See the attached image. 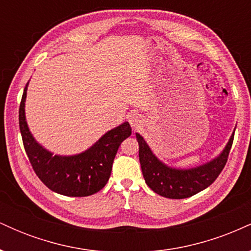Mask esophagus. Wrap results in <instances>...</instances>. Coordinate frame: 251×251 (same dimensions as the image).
<instances>
[{"mask_svg":"<svg viewBox=\"0 0 251 251\" xmlns=\"http://www.w3.org/2000/svg\"><path fill=\"white\" fill-rule=\"evenodd\" d=\"M128 120H129V124H131L132 127H134V128L139 127V125L142 124V119H140V117L138 116V114H131L128 118Z\"/></svg>","mask_w":251,"mask_h":251,"instance_id":"1","label":"esophagus"}]
</instances>
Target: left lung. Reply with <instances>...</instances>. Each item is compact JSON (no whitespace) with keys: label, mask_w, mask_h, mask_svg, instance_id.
<instances>
[{"label":"left lung","mask_w":251,"mask_h":251,"mask_svg":"<svg viewBox=\"0 0 251 251\" xmlns=\"http://www.w3.org/2000/svg\"><path fill=\"white\" fill-rule=\"evenodd\" d=\"M135 137L139 144L140 166L146 184L155 194L172 200L191 197L211 185L226 166L234 142L232 133L226 149L211 162L192 169H175L155 157L142 135L135 133Z\"/></svg>","instance_id":"obj_1"}]
</instances>
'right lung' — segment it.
I'll use <instances>...</instances> for the list:
<instances>
[{"label":"right lung","instance_id":"obj_1","mask_svg":"<svg viewBox=\"0 0 251 251\" xmlns=\"http://www.w3.org/2000/svg\"><path fill=\"white\" fill-rule=\"evenodd\" d=\"M25 85L19 109L22 142L29 162L40 180L56 194L68 197H86L97 194L107 184L118 149L132 133L127 122L105 133L82 153L53 155L34 139L25 116Z\"/></svg>","mask_w":251,"mask_h":251}]
</instances>
